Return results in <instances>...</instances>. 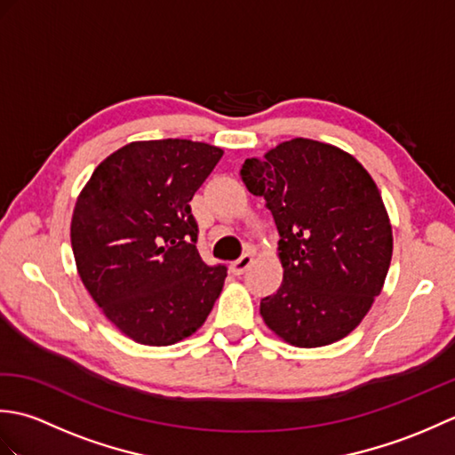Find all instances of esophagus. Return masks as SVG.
I'll return each mask as SVG.
<instances>
[{
    "mask_svg": "<svg viewBox=\"0 0 455 455\" xmlns=\"http://www.w3.org/2000/svg\"><path fill=\"white\" fill-rule=\"evenodd\" d=\"M252 259H254V256L252 254H243V256H240L238 259H236V262H233V264H230V269H233V274L235 275H243L244 272H246V269L250 267V264H252Z\"/></svg>",
    "mask_w": 455,
    "mask_h": 455,
    "instance_id": "34e87169",
    "label": "esophagus"
}]
</instances>
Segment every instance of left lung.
<instances>
[{"label":"left lung","mask_w":455,"mask_h":455,"mask_svg":"<svg viewBox=\"0 0 455 455\" xmlns=\"http://www.w3.org/2000/svg\"><path fill=\"white\" fill-rule=\"evenodd\" d=\"M240 176L272 211L283 282L259 303L269 331L297 347L342 340L381 293L393 254L387 209L352 154L311 139L248 158Z\"/></svg>","instance_id":"left-lung-1"}]
</instances>
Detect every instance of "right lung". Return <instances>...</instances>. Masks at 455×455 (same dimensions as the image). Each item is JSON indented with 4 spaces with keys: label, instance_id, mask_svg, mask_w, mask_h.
Here are the masks:
<instances>
[{
    "label": "right lung",
    "instance_id": "1",
    "mask_svg": "<svg viewBox=\"0 0 455 455\" xmlns=\"http://www.w3.org/2000/svg\"><path fill=\"white\" fill-rule=\"evenodd\" d=\"M220 156L186 139L124 144L76 201L70 240L82 283L134 342L170 346L197 332L222 291L227 267L201 259L189 207Z\"/></svg>",
    "mask_w": 455,
    "mask_h": 455
}]
</instances>
